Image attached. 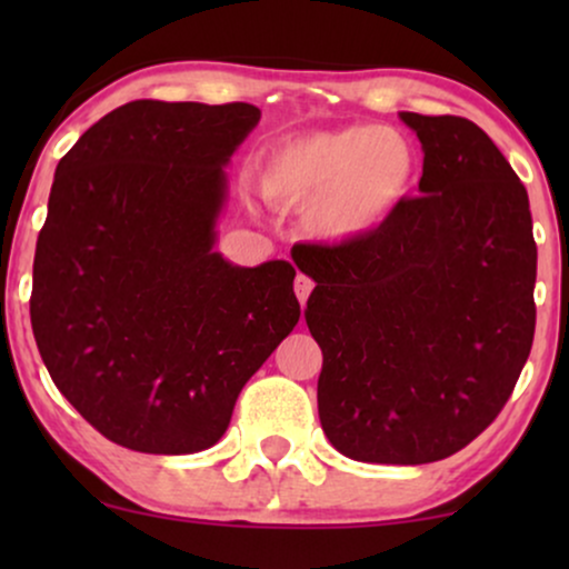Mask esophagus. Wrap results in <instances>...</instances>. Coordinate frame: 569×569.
<instances>
[{
    "mask_svg": "<svg viewBox=\"0 0 569 569\" xmlns=\"http://www.w3.org/2000/svg\"><path fill=\"white\" fill-rule=\"evenodd\" d=\"M310 290H313V279H308L306 274H298V277H295V295H298L300 306H306V300H308Z\"/></svg>",
    "mask_w": 569,
    "mask_h": 569,
    "instance_id": "obj_1",
    "label": "esophagus"
}]
</instances>
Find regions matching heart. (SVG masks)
I'll return each mask as SVG.
<instances>
[{
  "mask_svg": "<svg viewBox=\"0 0 569 569\" xmlns=\"http://www.w3.org/2000/svg\"><path fill=\"white\" fill-rule=\"evenodd\" d=\"M419 158L401 131L357 127L287 137L261 160V193L323 243L360 240L391 220L417 183Z\"/></svg>",
  "mask_w": 569,
  "mask_h": 569,
  "instance_id": "1",
  "label": "heart"
}]
</instances>
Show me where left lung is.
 <instances>
[{
  "mask_svg": "<svg viewBox=\"0 0 569 569\" xmlns=\"http://www.w3.org/2000/svg\"><path fill=\"white\" fill-rule=\"evenodd\" d=\"M399 116L422 142L419 197L295 263L316 282L326 438L352 461L417 466L469 446L510 399L533 345L536 243L526 186L477 123Z\"/></svg>",
  "mask_w": 569,
  "mask_h": 569,
  "instance_id": "8db88e82",
  "label": "left lung"
}]
</instances>
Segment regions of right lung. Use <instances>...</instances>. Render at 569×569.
Masks as SVG:
<instances>
[{"label": "right lung", "mask_w": 569, "mask_h": 569, "mask_svg": "<svg viewBox=\"0 0 569 569\" xmlns=\"http://www.w3.org/2000/svg\"><path fill=\"white\" fill-rule=\"evenodd\" d=\"M251 103L131 100L59 160L30 321L61 396L139 453L212 448L238 393L300 318L290 261L214 251Z\"/></svg>", "instance_id": "right-lung-1"}]
</instances>
